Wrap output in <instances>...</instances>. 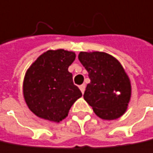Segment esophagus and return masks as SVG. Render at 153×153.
<instances>
[{
  "mask_svg": "<svg viewBox=\"0 0 153 153\" xmlns=\"http://www.w3.org/2000/svg\"><path fill=\"white\" fill-rule=\"evenodd\" d=\"M79 89L82 91V93H84L85 92V85H81L79 86Z\"/></svg>",
  "mask_w": 153,
  "mask_h": 153,
  "instance_id": "1",
  "label": "esophagus"
}]
</instances>
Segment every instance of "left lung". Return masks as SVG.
<instances>
[{"label": "left lung", "instance_id": "left-lung-1", "mask_svg": "<svg viewBox=\"0 0 153 153\" xmlns=\"http://www.w3.org/2000/svg\"><path fill=\"white\" fill-rule=\"evenodd\" d=\"M78 59L88 71L90 84L84 99L103 120H114L127 111L131 84L121 62L104 52H80Z\"/></svg>", "mask_w": 153, "mask_h": 153}]
</instances>
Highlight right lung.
I'll return each instance as SVG.
<instances>
[{"label": "right lung", "mask_w": 153, "mask_h": 153, "mask_svg": "<svg viewBox=\"0 0 153 153\" xmlns=\"http://www.w3.org/2000/svg\"><path fill=\"white\" fill-rule=\"evenodd\" d=\"M76 53L64 49L48 50L30 66L24 78L23 94L29 109L38 117L60 123L82 97L68 68Z\"/></svg>", "instance_id": "right-lung-1"}]
</instances>
